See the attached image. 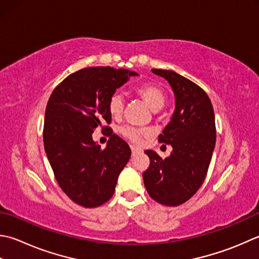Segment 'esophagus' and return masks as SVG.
Returning a JSON list of instances; mask_svg holds the SVG:
<instances>
[{"instance_id": "34e87169", "label": "esophagus", "mask_w": 259, "mask_h": 259, "mask_svg": "<svg viewBox=\"0 0 259 259\" xmlns=\"http://www.w3.org/2000/svg\"><path fill=\"white\" fill-rule=\"evenodd\" d=\"M130 148H131V151H133V154L140 153V151H141L139 148H137V147H135V146H130Z\"/></svg>"}]
</instances>
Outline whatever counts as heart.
I'll use <instances>...</instances> for the list:
<instances>
[{"mask_svg": "<svg viewBox=\"0 0 259 259\" xmlns=\"http://www.w3.org/2000/svg\"><path fill=\"white\" fill-rule=\"evenodd\" d=\"M136 94L144 100V102L153 111L160 110L166 103L167 95L159 85L154 83H146L136 89ZM109 112L113 118H119L123 112L124 100L120 93H113L110 96L108 103ZM120 134L131 143L139 145L144 137L148 136V130L137 128L133 125H124L120 129Z\"/></svg>", "mask_w": 259, "mask_h": 259, "instance_id": "1", "label": "heart"}]
</instances>
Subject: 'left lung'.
I'll return each instance as SVG.
<instances>
[{
    "label": "left lung",
    "instance_id": "8db88e82",
    "mask_svg": "<svg viewBox=\"0 0 259 259\" xmlns=\"http://www.w3.org/2000/svg\"><path fill=\"white\" fill-rule=\"evenodd\" d=\"M168 80L175 94V112L159 143L173 147L163 159L146 150L150 164L144 183L151 199L167 206L184 203L200 189L206 176L215 146V121L209 96L199 85L173 70L151 69Z\"/></svg>",
    "mask_w": 259,
    "mask_h": 259
}]
</instances>
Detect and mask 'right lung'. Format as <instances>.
Returning <instances> with one entry per match:
<instances>
[{
    "instance_id": "add662e5",
    "label": "right lung",
    "mask_w": 259,
    "mask_h": 259,
    "mask_svg": "<svg viewBox=\"0 0 259 259\" xmlns=\"http://www.w3.org/2000/svg\"><path fill=\"white\" fill-rule=\"evenodd\" d=\"M136 72L110 66L88 67L68 75L53 91L45 112L44 146L60 189L76 204L96 207L112 197L131 150L111 135L105 148L92 134L112 129L108 103L115 90Z\"/></svg>"
}]
</instances>
